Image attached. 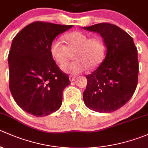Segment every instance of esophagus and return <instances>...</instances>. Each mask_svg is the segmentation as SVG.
<instances>
[{"instance_id":"34e87169","label":"esophagus","mask_w":148,"mask_h":148,"mask_svg":"<svg viewBox=\"0 0 148 148\" xmlns=\"http://www.w3.org/2000/svg\"><path fill=\"white\" fill-rule=\"evenodd\" d=\"M69 79H70V80H71V82L74 81L75 79V76H74V75H70V76H69Z\"/></svg>"}]
</instances>
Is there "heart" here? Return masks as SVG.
I'll return each instance as SVG.
<instances>
[{
	"instance_id": "b5f03b06",
	"label": "heart",
	"mask_w": 148,
	"mask_h": 148,
	"mask_svg": "<svg viewBox=\"0 0 148 148\" xmlns=\"http://www.w3.org/2000/svg\"><path fill=\"white\" fill-rule=\"evenodd\" d=\"M67 45L59 39L52 42L50 51L53 58L60 65H64L74 53L76 60L61 67L63 72L77 75L88 68L93 69L102 63L105 56V45L98 36L90 37L81 31H73L65 36Z\"/></svg>"
}]
</instances>
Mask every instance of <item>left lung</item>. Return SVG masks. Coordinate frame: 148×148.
Listing matches in <instances>:
<instances>
[{"mask_svg":"<svg viewBox=\"0 0 148 148\" xmlns=\"http://www.w3.org/2000/svg\"><path fill=\"white\" fill-rule=\"evenodd\" d=\"M83 29L100 33L106 47L104 60L86 75L83 100L94 111L113 112L129 101L137 88L138 50L130 35L114 24L101 23Z\"/></svg>","mask_w":148,"mask_h":148,"instance_id":"left-lung-1","label":"left lung"}]
</instances>
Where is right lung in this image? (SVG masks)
<instances>
[{"instance_id":"add662e5","label":"right lung","mask_w":148,"mask_h":148,"mask_svg":"<svg viewBox=\"0 0 148 148\" xmlns=\"http://www.w3.org/2000/svg\"><path fill=\"white\" fill-rule=\"evenodd\" d=\"M73 25L36 21L15 36L8 54L9 88L20 108L43 117L60 108L68 75L59 68L50 51L58 35Z\"/></svg>"}]
</instances>
